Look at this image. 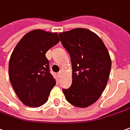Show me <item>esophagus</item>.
<instances>
[{
  "instance_id": "esophagus-1",
  "label": "esophagus",
  "mask_w": 130,
  "mask_h": 130,
  "mask_svg": "<svg viewBox=\"0 0 130 130\" xmlns=\"http://www.w3.org/2000/svg\"><path fill=\"white\" fill-rule=\"evenodd\" d=\"M61 75H62V72H61V71H60V72H58V77H60L61 76Z\"/></svg>"
}]
</instances>
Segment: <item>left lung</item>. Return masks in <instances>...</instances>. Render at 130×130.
Here are the masks:
<instances>
[{"instance_id":"obj_1","label":"left lung","mask_w":130,"mask_h":130,"mask_svg":"<svg viewBox=\"0 0 130 130\" xmlns=\"http://www.w3.org/2000/svg\"><path fill=\"white\" fill-rule=\"evenodd\" d=\"M59 35L72 69V85L62 92L72 105L87 107L98 100L106 87L112 66L109 52L99 36L87 29L75 28Z\"/></svg>"}]
</instances>
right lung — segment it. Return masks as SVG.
<instances>
[{"mask_svg": "<svg viewBox=\"0 0 130 130\" xmlns=\"http://www.w3.org/2000/svg\"><path fill=\"white\" fill-rule=\"evenodd\" d=\"M59 41L56 32L34 30L22 38L11 54L8 70L10 83L25 105H43L55 85L45 54Z\"/></svg>", "mask_w": 130, "mask_h": 130, "instance_id": "obj_1", "label": "right lung"}]
</instances>
